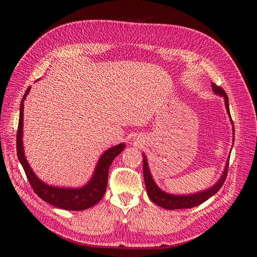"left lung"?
I'll use <instances>...</instances> for the list:
<instances>
[{
	"instance_id": "1",
	"label": "left lung",
	"mask_w": 257,
	"mask_h": 257,
	"mask_svg": "<svg viewBox=\"0 0 257 257\" xmlns=\"http://www.w3.org/2000/svg\"><path fill=\"white\" fill-rule=\"evenodd\" d=\"M212 85V90L214 91L215 94H219L221 96L224 97L225 100V107H226L227 113L229 114L230 121L232 123L231 116H230V112H229V106H228V97L227 94L225 93V91L216 85L215 83H211ZM235 135V128L232 130ZM234 141H235V136H234ZM144 155V179H145V183H146V189H147V193L149 195L150 199L153 201L155 205H158L164 209H168V210H175V209H185V208H193L196 207L200 204H203L204 201H206L207 199H209L211 196H213L215 193H217L222 185L225 182V179L227 177V170H228V165H229V160H227L226 165H225V169L224 172L220 178V180L217 181L213 186L211 188L199 192V193H195V194H190V195H173V194H168L163 192L159 186L155 184L153 178L151 176V173L149 170V166H148V162H147V158L146 155Z\"/></svg>"
}]
</instances>
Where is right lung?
Segmentation results:
<instances>
[{
	"label": "right lung",
	"mask_w": 257,
	"mask_h": 257,
	"mask_svg": "<svg viewBox=\"0 0 257 257\" xmlns=\"http://www.w3.org/2000/svg\"><path fill=\"white\" fill-rule=\"evenodd\" d=\"M30 89L31 87L27 89L20 104L19 124L17 131V155L31 186L43 200L54 207L64 210H72V211H79V210H85L93 207L103 198L107 188L109 167L114 158L118 157L124 150L125 144L116 145L105 151L97 162L91 180L80 189L57 188V186H51L44 183L41 179L36 177L32 168L30 167L25 157V152H23V103H25V99L29 94Z\"/></svg>",
	"instance_id": "1"
}]
</instances>
